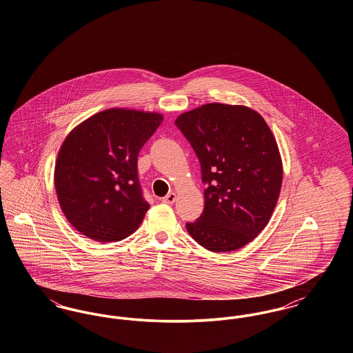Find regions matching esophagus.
<instances>
[{
	"label": "esophagus",
	"mask_w": 353,
	"mask_h": 353,
	"mask_svg": "<svg viewBox=\"0 0 353 353\" xmlns=\"http://www.w3.org/2000/svg\"><path fill=\"white\" fill-rule=\"evenodd\" d=\"M176 201V193H169L167 194L164 199H163V202L164 203H173V202Z\"/></svg>",
	"instance_id": "esophagus-1"
}]
</instances>
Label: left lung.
<instances>
[{"instance_id": "obj_1", "label": "left lung", "mask_w": 353, "mask_h": 353, "mask_svg": "<svg viewBox=\"0 0 353 353\" xmlns=\"http://www.w3.org/2000/svg\"><path fill=\"white\" fill-rule=\"evenodd\" d=\"M201 164L205 208L189 235L209 252H234L269 223L283 164L268 123L246 105L208 103L176 119Z\"/></svg>"}]
</instances>
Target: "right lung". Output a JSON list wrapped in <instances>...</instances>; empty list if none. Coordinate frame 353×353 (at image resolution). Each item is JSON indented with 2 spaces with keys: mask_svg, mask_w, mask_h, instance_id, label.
Returning <instances> with one entry per match:
<instances>
[{
  "mask_svg": "<svg viewBox=\"0 0 353 353\" xmlns=\"http://www.w3.org/2000/svg\"><path fill=\"white\" fill-rule=\"evenodd\" d=\"M164 117L108 108L66 136L58 152L54 185L68 222L98 242H115L136 232L150 203L137 179V154Z\"/></svg>",
  "mask_w": 353,
  "mask_h": 353,
  "instance_id": "add662e5",
  "label": "right lung"
}]
</instances>
